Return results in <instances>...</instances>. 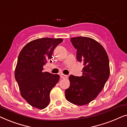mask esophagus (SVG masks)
<instances>
[{
	"label": "esophagus",
	"instance_id": "obj_1",
	"mask_svg": "<svg viewBox=\"0 0 127 127\" xmlns=\"http://www.w3.org/2000/svg\"><path fill=\"white\" fill-rule=\"evenodd\" d=\"M60 77H61V78H62V79H66V78L67 77V76L65 75V74H61L60 75Z\"/></svg>",
	"mask_w": 127,
	"mask_h": 127
}]
</instances>
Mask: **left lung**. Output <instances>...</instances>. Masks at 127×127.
<instances>
[{
  "label": "left lung",
  "instance_id": "obj_1",
  "mask_svg": "<svg viewBox=\"0 0 127 127\" xmlns=\"http://www.w3.org/2000/svg\"><path fill=\"white\" fill-rule=\"evenodd\" d=\"M70 41L77 50V61L83 64V75L69 77L70 86L65 90L66 99L79 106L89 103L103 89L110 75L109 61L103 46L88 37H72Z\"/></svg>",
  "mask_w": 127,
  "mask_h": 127
}]
</instances>
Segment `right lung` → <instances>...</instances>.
<instances>
[{"instance_id": "obj_1", "label": "right lung", "mask_w": 127, "mask_h": 127, "mask_svg": "<svg viewBox=\"0 0 127 127\" xmlns=\"http://www.w3.org/2000/svg\"><path fill=\"white\" fill-rule=\"evenodd\" d=\"M61 38H41L24 47L19 54L15 79L22 98L32 106L43 109L50 103V93L60 79L58 74L43 72V66L51 59Z\"/></svg>"}]
</instances>
